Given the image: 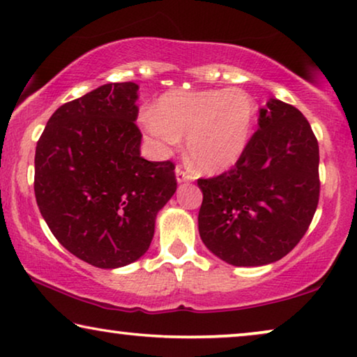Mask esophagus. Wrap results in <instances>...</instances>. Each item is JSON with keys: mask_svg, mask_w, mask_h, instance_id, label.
<instances>
[{"mask_svg": "<svg viewBox=\"0 0 357 357\" xmlns=\"http://www.w3.org/2000/svg\"><path fill=\"white\" fill-rule=\"evenodd\" d=\"M175 175H177V182L178 183H183V182H190V180H193L191 177V174L188 171H185L182 166H177L175 167Z\"/></svg>", "mask_w": 357, "mask_h": 357, "instance_id": "esophagus-1", "label": "esophagus"}]
</instances>
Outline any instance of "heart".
Instances as JSON below:
<instances>
[{
	"label": "heart",
	"instance_id": "obj_1",
	"mask_svg": "<svg viewBox=\"0 0 357 357\" xmlns=\"http://www.w3.org/2000/svg\"><path fill=\"white\" fill-rule=\"evenodd\" d=\"M255 114L254 98L238 87L171 91L160 98L155 113L144 114L142 124L161 153L186 135V151L196 169L220 174L248 150Z\"/></svg>",
	"mask_w": 357,
	"mask_h": 357
}]
</instances>
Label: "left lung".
I'll return each instance as SVG.
<instances>
[{
	"instance_id": "8db88e82",
	"label": "left lung",
	"mask_w": 357,
	"mask_h": 357,
	"mask_svg": "<svg viewBox=\"0 0 357 357\" xmlns=\"http://www.w3.org/2000/svg\"><path fill=\"white\" fill-rule=\"evenodd\" d=\"M199 236L234 266L281 260L300 243L319 202V145L297 109L270 98L243 158L199 178Z\"/></svg>"
}]
</instances>
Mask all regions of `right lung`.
<instances>
[{"label":"right lung","mask_w":357,"mask_h":357,"mask_svg":"<svg viewBox=\"0 0 357 357\" xmlns=\"http://www.w3.org/2000/svg\"><path fill=\"white\" fill-rule=\"evenodd\" d=\"M139 86L108 83L63 103L36 144L35 196L65 249L113 270L150 248L156 215L177 190L174 162L140 156Z\"/></svg>","instance_id":"1"}]
</instances>
